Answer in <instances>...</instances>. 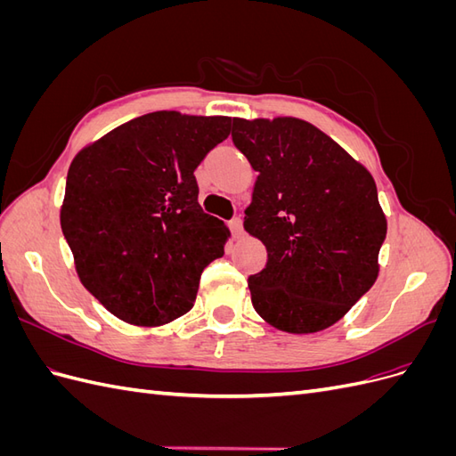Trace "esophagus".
Here are the masks:
<instances>
[{
	"label": "esophagus",
	"instance_id": "34e87169",
	"mask_svg": "<svg viewBox=\"0 0 456 456\" xmlns=\"http://www.w3.org/2000/svg\"><path fill=\"white\" fill-rule=\"evenodd\" d=\"M230 230H232V233L236 238H240L241 236V232H243V223H241V218L240 216H236V218H232L230 220Z\"/></svg>",
	"mask_w": 456,
	"mask_h": 456
}]
</instances>
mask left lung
<instances>
[{
  "label": "left lung",
  "instance_id": "1",
  "mask_svg": "<svg viewBox=\"0 0 456 456\" xmlns=\"http://www.w3.org/2000/svg\"><path fill=\"white\" fill-rule=\"evenodd\" d=\"M232 141L258 173L243 220L268 253L249 278L256 314L295 335L330 327L377 281L386 216L375 178L298 118H233Z\"/></svg>",
  "mask_w": 456,
  "mask_h": 456
}]
</instances>
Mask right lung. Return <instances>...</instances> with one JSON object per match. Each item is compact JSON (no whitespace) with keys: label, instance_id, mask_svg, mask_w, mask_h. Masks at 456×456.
<instances>
[{"label":"right lung","instance_id":"1","mask_svg":"<svg viewBox=\"0 0 456 456\" xmlns=\"http://www.w3.org/2000/svg\"><path fill=\"white\" fill-rule=\"evenodd\" d=\"M230 126L161 110L91 142L68 169L61 228L79 281L126 323L184 315L203 268L224 255L230 230L201 211L194 171Z\"/></svg>","mask_w":456,"mask_h":456}]
</instances>
